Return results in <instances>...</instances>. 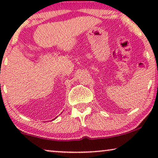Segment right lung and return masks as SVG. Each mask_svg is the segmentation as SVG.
Instances as JSON below:
<instances>
[{
	"label": "right lung",
	"instance_id": "1",
	"mask_svg": "<svg viewBox=\"0 0 158 158\" xmlns=\"http://www.w3.org/2000/svg\"><path fill=\"white\" fill-rule=\"evenodd\" d=\"M56 118H57V117H56Z\"/></svg>",
	"mask_w": 158,
	"mask_h": 158
}]
</instances>
